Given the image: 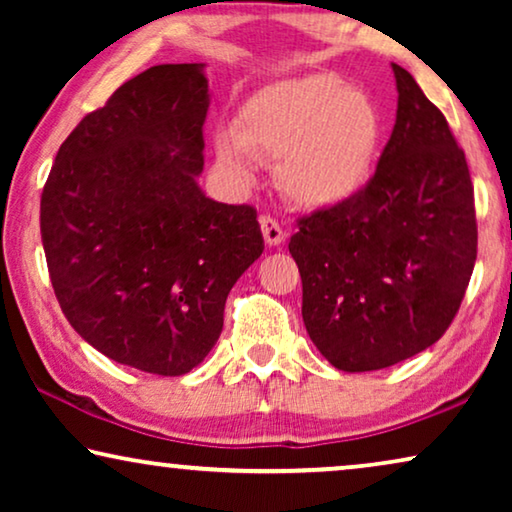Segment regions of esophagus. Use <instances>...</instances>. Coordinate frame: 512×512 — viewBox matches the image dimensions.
Returning <instances> with one entry per match:
<instances>
[{"mask_svg": "<svg viewBox=\"0 0 512 512\" xmlns=\"http://www.w3.org/2000/svg\"><path fill=\"white\" fill-rule=\"evenodd\" d=\"M261 230H263V240L268 247H279L286 240V233L282 230V226L270 216H261Z\"/></svg>", "mask_w": 512, "mask_h": 512, "instance_id": "1", "label": "esophagus"}]
</instances>
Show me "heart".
<instances>
[{"label":"heart","instance_id":"heart-1","mask_svg":"<svg viewBox=\"0 0 512 512\" xmlns=\"http://www.w3.org/2000/svg\"><path fill=\"white\" fill-rule=\"evenodd\" d=\"M384 118L373 97L333 74L277 83L214 135L216 165L240 188L256 184L258 156L279 158L282 191L300 207L352 200L380 156Z\"/></svg>","mask_w":512,"mask_h":512}]
</instances>
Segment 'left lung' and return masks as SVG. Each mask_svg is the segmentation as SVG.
<instances>
[{"instance_id": "8db88e82", "label": "left lung", "mask_w": 512, "mask_h": 512, "mask_svg": "<svg viewBox=\"0 0 512 512\" xmlns=\"http://www.w3.org/2000/svg\"><path fill=\"white\" fill-rule=\"evenodd\" d=\"M368 186L300 221L289 251L314 347L345 373L410 359L452 324L475 256L473 184L450 125L408 69Z\"/></svg>"}]
</instances>
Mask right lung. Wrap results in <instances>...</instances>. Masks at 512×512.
Returning <instances> with one entry per match:
<instances>
[{"label": "right lung", "mask_w": 512, "mask_h": 512, "mask_svg": "<svg viewBox=\"0 0 512 512\" xmlns=\"http://www.w3.org/2000/svg\"><path fill=\"white\" fill-rule=\"evenodd\" d=\"M205 62L125 81L62 142L41 193L58 303L97 352L177 377L205 361L223 307L263 254L256 209L207 198Z\"/></svg>", "instance_id": "1"}]
</instances>
